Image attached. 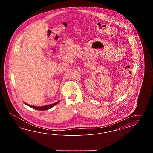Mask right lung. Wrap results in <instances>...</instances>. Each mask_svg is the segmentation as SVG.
I'll use <instances>...</instances> for the list:
<instances>
[{"mask_svg":"<svg viewBox=\"0 0 153 153\" xmlns=\"http://www.w3.org/2000/svg\"><path fill=\"white\" fill-rule=\"evenodd\" d=\"M59 102V101H58L57 102H56L55 103H53V104H49V105H44V106H42V107H36V106H34V105H31L30 104H27L26 103L24 102V103L29 106L31 108H34L35 109H36V110H39V111H45V110H47V109H50L51 108L53 107L54 105H55L56 104H57Z\"/></svg>","mask_w":153,"mask_h":153,"instance_id":"add662e5","label":"right lung"}]
</instances>
